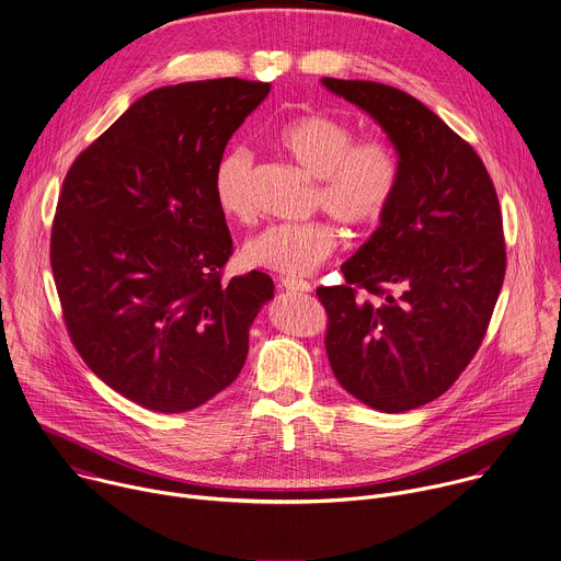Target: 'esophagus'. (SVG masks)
Returning <instances> with one entry per match:
<instances>
[{"label":"esophagus","mask_w":561,"mask_h":561,"mask_svg":"<svg viewBox=\"0 0 561 561\" xmlns=\"http://www.w3.org/2000/svg\"><path fill=\"white\" fill-rule=\"evenodd\" d=\"M279 286L286 288V290H299V293H310L312 290V286L306 279H299V277H282Z\"/></svg>","instance_id":"34e87169"}]
</instances>
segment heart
<instances>
[{"label": "heart", "mask_w": 561, "mask_h": 561, "mask_svg": "<svg viewBox=\"0 0 561 561\" xmlns=\"http://www.w3.org/2000/svg\"><path fill=\"white\" fill-rule=\"evenodd\" d=\"M273 142L279 153L314 178L312 207L347 229L379 225L399 196L403 156L388 136L358 138L350 121L308 112L286 121ZM251 180L253 153L244 145L229 147L214 171V194L220 211L236 222L255 218ZM336 244L339 236L328 220L275 222L247 240L242 257L255 268L306 275L323 264Z\"/></svg>", "instance_id": "1"}]
</instances>
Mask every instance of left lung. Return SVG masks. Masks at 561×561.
Instances as JSON below:
<instances>
[{"label":"left lung","instance_id":"obj_1","mask_svg":"<svg viewBox=\"0 0 561 561\" xmlns=\"http://www.w3.org/2000/svg\"><path fill=\"white\" fill-rule=\"evenodd\" d=\"M323 85L375 116L403 156L399 196L341 266L345 284L317 288L328 360L360 403L414 410L458 381L486 334L506 273L497 194L476 149L419 99L375 81Z\"/></svg>","mask_w":561,"mask_h":561}]
</instances>
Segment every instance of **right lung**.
Returning <instances> with one entry per match:
<instances>
[{"label": "right lung", "instance_id": "1", "mask_svg": "<svg viewBox=\"0 0 561 561\" xmlns=\"http://www.w3.org/2000/svg\"><path fill=\"white\" fill-rule=\"evenodd\" d=\"M268 90L236 77L158 88L64 178L50 266L66 330L103 383L147 410L190 412L229 388L273 297L266 273L225 279L233 240L214 194L229 138Z\"/></svg>", "mask_w": 561, "mask_h": 561}]
</instances>
